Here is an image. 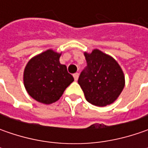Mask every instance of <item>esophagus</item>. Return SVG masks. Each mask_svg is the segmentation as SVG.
Wrapping results in <instances>:
<instances>
[{"label":"esophagus","mask_w":148,"mask_h":148,"mask_svg":"<svg viewBox=\"0 0 148 148\" xmlns=\"http://www.w3.org/2000/svg\"><path fill=\"white\" fill-rule=\"evenodd\" d=\"M73 77H74L75 81H77V80H78V77H79V73H78V72H77V73L73 74Z\"/></svg>","instance_id":"obj_1"}]
</instances>
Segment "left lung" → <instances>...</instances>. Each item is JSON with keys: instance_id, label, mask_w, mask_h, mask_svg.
Masks as SVG:
<instances>
[{"instance_id": "1", "label": "left lung", "mask_w": 148, "mask_h": 148, "mask_svg": "<svg viewBox=\"0 0 148 148\" xmlns=\"http://www.w3.org/2000/svg\"><path fill=\"white\" fill-rule=\"evenodd\" d=\"M86 66L81 72L78 84L89 103L96 106L112 104L124 87L121 67L112 57L95 49L85 53Z\"/></svg>"}]
</instances>
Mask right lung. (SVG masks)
<instances>
[{
	"label": "right lung",
	"instance_id": "add662e5",
	"mask_svg": "<svg viewBox=\"0 0 148 148\" xmlns=\"http://www.w3.org/2000/svg\"><path fill=\"white\" fill-rule=\"evenodd\" d=\"M61 54L49 49L29 60L24 71L26 90L38 102L49 105L62 95L74 78L61 64Z\"/></svg>",
	"mask_w": 148,
	"mask_h": 148
}]
</instances>
